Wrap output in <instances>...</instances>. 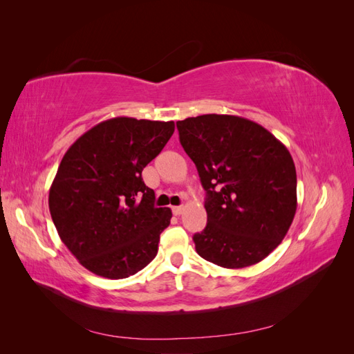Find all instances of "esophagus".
Here are the masks:
<instances>
[{
  "instance_id": "obj_1",
  "label": "esophagus",
  "mask_w": 354,
  "mask_h": 354,
  "mask_svg": "<svg viewBox=\"0 0 354 354\" xmlns=\"http://www.w3.org/2000/svg\"><path fill=\"white\" fill-rule=\"evenodd\" d=\"M183 209H185V208L181 207V205H180V207H173V214H174V216H180V214L183 212Z\"/></svg>"
}]
</instances>
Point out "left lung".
Masks as SVG:
<instances>
[{
  "label": "left lung",
  "instance_id": "obj_1",
  "mask_svg": "<svg viewBox=\"0 0 354 354\" xmlns=\"http://www.w3.org/2000/svg\"><path fill=\"white\" fill-rule=\"evenodd\" d=\"M177 130L207 192L196 252L226 269L260 263L283 241L297 211L291 153L264 127L234 115L186 118Z\"/></svg>",
  "mask_w": 354,
  "mask_h": 354
}]
</instances>
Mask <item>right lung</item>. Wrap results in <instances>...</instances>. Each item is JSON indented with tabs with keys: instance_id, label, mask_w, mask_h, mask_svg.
I'll return each instance as SVG.
<instances>
[{
	"instance_id": "right-lung-1",
	"label": "right lung",
	"mask_w": 354,
	"mask_h": 354,
	"mask_svg": "<svg viewBox=\"0 0 354 354\" xmlns=\"http://www.w3.org/2000/svg\"><path fill=\"white\" fill-rule=\"evenodd\" d=\"M174 122L118 116L84 133L63 156L48 207L62 242L91 273L124 279L158 254L173 212L155 207L143 168L162 151Z\"/></svg>"
}]
</instances>
